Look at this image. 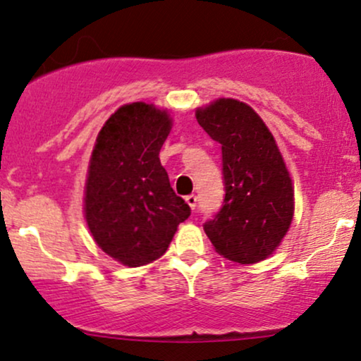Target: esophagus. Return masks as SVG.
<instances>
[{"mask_svg": "<svg viewBox=\"0 0 361 361\" xmlns=\"http://www.w3.org/2000/svg\"><path fill=\"white\" fill-rule=\"evenodd\" d=\"M185 200H186V204L190 205V209L195 210V207H197V197H195V195L192 193V195H188V197H186Z\"/></svg>", "mask_w": 361, "mask_h": 361, "instance_id": "obj_1", "label": "esophagus"}]
</instances>
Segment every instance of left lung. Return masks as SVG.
I'll return each instance as SVG.
<instances>
[{
    "label": "left lung",
    "mask_w": 361,
    "mask_h": 361,
    "mask_svg": "<svg viewBox=\"0 0 361 361\" xmlns=\"http://www.w3.org/2000/svg\"><path fill=\"white\" fill-rule=\"evenodd\" d=\"M200 127L222 146L226 197L205 234L222 258L263 261L279 247L293 217V186L279 146L246 103L219 98L197 110Z\"/></svg>",
    "instance_id": "left-lung-1"
}]
</instances>
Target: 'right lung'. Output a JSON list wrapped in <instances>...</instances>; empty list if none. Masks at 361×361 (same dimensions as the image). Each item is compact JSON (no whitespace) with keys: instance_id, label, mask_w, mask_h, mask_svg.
<instances>
[{"instance_id":"1","label":"right lung","mask_w":361,"mask_h":361,"mask_svg":"<svg viewBox=\"0 0 361 361\" xmlns=\"http://www.w3.org/2000/svg\"><path fill=\"white\" fill-rule=\"evenodd\" d=\"M171 130L166 110L135 102L106 120L91 152L85 217L98 246L126 267H142L168 250L192 214L173 192L159 151Z\"/></svg>"}]
</instances>
